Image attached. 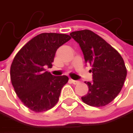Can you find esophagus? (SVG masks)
Returning <instances> with one entry per match:
<instances>
[{
	"instance_id": "34e87169",
	"label": "esophagus",
	"mask_w": 133,
	"mask_h": 133,
	"mask_svg": "<svg viewBox=\"0 0 133 133\" xmlns=\"http://www.w3.org/2000/svg\"><path fill=\"white\" fill-rule=\"evenodd\" d=\"M70 81H71V82L72 84H74V85H77V84H78V83H79V81H77V80H73V79H71Z\"/></svg>"
}]
</instances>
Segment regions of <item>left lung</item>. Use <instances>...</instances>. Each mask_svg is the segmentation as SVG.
Segmentation results:
<instances>
[{
	"label": "left lung",
	"mask_w": 133,
	"mask_h": 133,
	"mask_svg": "<svg viewBox=\"0 0 133 133\" xmlns=\"http://www.w3.org/2000/svg\"><path fill=\"white\" fill-rule=\"evenodd\" d=\"M80 46L85 62L92 68V82H85L89 92L82 97L91 106L101 107L111 102L120 92L127 71L119 53L104 39L89 30L70 34Z\"/></svg>",
	"instance_id": "8db88e82"
}]
</instances>
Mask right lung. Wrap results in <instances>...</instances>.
Masks as SVG:
<instances>
[{
	"mask_svg": "<svg viewBox=\"0 0 133 133\" xmlns=\"http://www.w3.org/2000/svg\"><path fill=\"white\" fill-rule=\"evenodd\" d=\"M70 39L64 34L42 33L15 55L11 66V83L19 98L31 110L44 112L58 102L68 78L54 76L45 68H51L57 49Z\"/></svg>",
	"mask_w": 133,
	"mask_h": 133,
	"instance_id": "1",
	"label": "right lung"
}]
</instances>
